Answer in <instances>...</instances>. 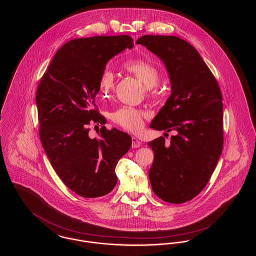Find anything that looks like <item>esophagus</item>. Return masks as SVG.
<instances>
[{
    "mask_svg": "<svg viewBox=\"0 0 256 256\" xmlns=\"http://www.w3.org/2000/svg\"><path fill=\"white\" fill-rule=\"evenodd\" d=\"M132 146L134 148H139L140 145H141V142H140V141L137 139V137H135V136L132 137Z\"/></svg>",
    "mask_w": 256,
    "mask_h": 256,
    "instance_id": "obj_1",
    "label": "esophagus"
}]
</instances>
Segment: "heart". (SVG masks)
I'll return each instance as SVG.
<instances>
[{
	"mask_svg": "<svg viewBox=\"0 0 256 256\" xmlns=\"http://www.w3.org/2000/svg\"><path fill=\"white\" fill-rule=\"evenodd\" d=\"M124 68L135 76L148 90L152 97H156V91L152 88L158 84L160 74L152 64L141 60H130L124 65ZM98 93L102 98L110 96L115 86V74L110 70L104 69L98 78ZM146 114L142 110L130 106H122L113 111L110 118L116 124L130 132H138L143 126V121Z\"/></svg>",
	"mask_w": 256,
	"mask_h": 256,
	"instance_id": "b5f03b06",
	"label": "heart"
}]
</instances>
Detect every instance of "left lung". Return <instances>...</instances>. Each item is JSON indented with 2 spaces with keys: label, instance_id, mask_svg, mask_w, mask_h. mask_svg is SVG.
<instances>
[{
  "label": "left lung",
  "instance_id": "obj_1",
  "mask_svg": "<svg viewBox=\"0 0 256 256\" xmlns=\"http://www.w3.org/2000/svg\"><path fill=\"white\" fill-rule=\"evenodd\" d=\"M162 61L170 96L150 128L170 130V144L160 136L148 143L154 154L148 170L154 193L183 204L206 187L222 150V98L217 80L198 52L182 38L143 36L136 41Z\"/></svg>",
  "mask_w": 256,
  "mask_h": 256
}]
</instances>
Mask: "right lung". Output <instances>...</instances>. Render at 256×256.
<instances>
[{
	"instance_id": "add662e5",
	"label": "right lung",
	"mask_w": 256,
	"mask_h": 256,
	"mask_svg": "<svg viewBox=\"0 0 256 256\" xmlns=\"http://www.w3.org/2000/svg\"><path fill=\"white\" fill-rule=\"evenodd\" d=\"M134 48L128 36L76 38L56 52L36 96L40 140L64 184L84 198L106 195L117 184L115 167L132 146V137L108 130L94 100L98 78L113 56ZM100 123L99 138H90L88 124Z\"/></svg>"
}]
</instances>
